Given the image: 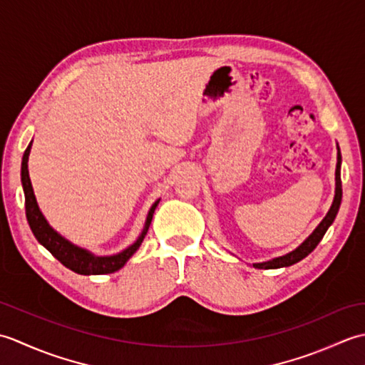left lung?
Masks as SVG:
<instances>
[{
	"label": "left lung",
	"instance_id": "obj_1",
	"mask_svg": "<svg viewBox=\"0 0 365 365\" xmlns=\"http://www.w3.org/2000/svg\"><path fill=\"white\" fill-rule=\"evenodd\" d=\"M340 163H342V157H340V150H339L337 152V168H336V196H334V202H332L328 215L324 216L323 221L319 224V227H317L312 232V235L309 237L301 246H298L294 251L282 255V257H276L273 260H268V262H263V263H254V265H252L254 268L274 269V268L290 267V265H293V263H297L304 257H307V255L315 250L317 245L322 242V238L324 237V234H327L328 227L331 226L332 221L336 220V215L339 212L340 202H342V180H340Z\"/></svg>",
	"mask_w": 365,
	"mask_h": 365
}]
</instances>
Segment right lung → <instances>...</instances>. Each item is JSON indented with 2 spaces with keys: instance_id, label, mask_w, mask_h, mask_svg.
<instances>
[{
  "instance_id": "obj_1",
  "label": "right lung",
  "mask_w": 365,
  "mask_h": 365,
  "mask_svg": "<svg viewBox=\"0 0 365 365\" xmlns=\"http://www.w3.org/2000/svg\"><path fill=\"white\" fill-rule=\"evenodd\" d=\"M29 150H31V144L26 147L25 153H23V160H21V185H23V191H25V210H26V220L31 230H33L34 237L37 238V242L42 246H45L54 257H56L64 267L68 269L75 271L78 274H108V273H114V271L120 269L123 265H125L127 260L133 255L138 247L141 246L143 240L149 230V226L152 222V216L155 208H157L160 200H157L150 208L149 215H147L145 220V226L143 229V234L139 235L136 242L128 246L125 251H122L115 255H110V257H96L94 254L88 252L86 250H81V247L72 245L71 242H67L66 238L61 237L58 232H54L46 220L43 218V215L38 210V205L36 202V196L33 191V185H31L29 180V173H28V157H29Z\"/></svg>"
}]
</instances>
